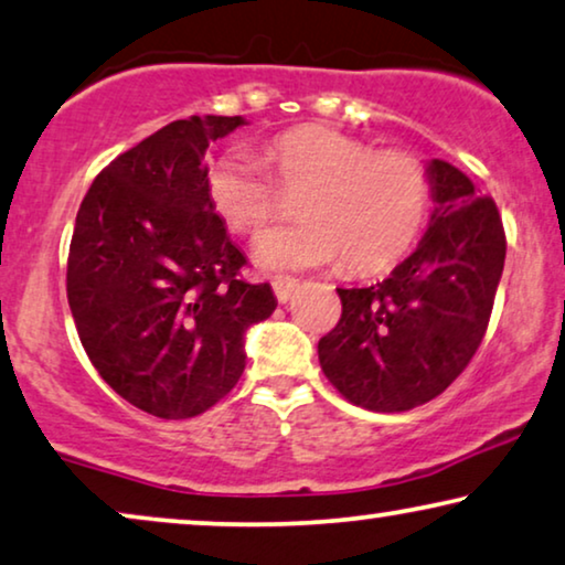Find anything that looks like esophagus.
Listing matches in <instances>:
<instances>
[{
    "label": "esophagus",
    "mask_w": 565,
    "mask_h": 565,
    "mask_svg": "<svg viewBox=\"0 0 565 565\" xmlns=\"http://www.w3.org/2000/svg\"><path fill=\"white\" fill-rule=\"evenodd\" d=\"M271 286H274V294H276V299L279 301H289L291 297H294V291L299 289V281L297 279H291V276H274L271 279Z\"/></svg>",
    "instance_id": "34e87169"
}]
</instances>
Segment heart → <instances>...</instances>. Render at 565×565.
<instances>
[{"label": "heart", "mask_w": 565, "mask_h": 565, "mask_svg": "<svg viewBox=\"0 0 565 565\" xmlns=\"http://www.w3.org/2000/svg\"><path fill=\"white\" fill-rule=\"evenodd\" d=\"M266 163L284 192H305L299 217L256 245L264 268L332 266L359 274L392 266L417 241L433 184L423 161L404 150H373L328 125L291 127L266 146ZM256 158L233 150L212 163L206 192L230 230L258 235L279 212V189Z\"/></svg>", "instance_id": "obj_1"}]
</instances>
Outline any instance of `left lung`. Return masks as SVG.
I'll use <instances>...</instances> for the list:
<instances>
[{"label": "left lung", "mask_w": 565, "mask_h": 565, "mask_svg": "<svg viewBox=\"0 0 565 565\" xmlns=\"http://www.w3.org/2000/svg\"><path fill=\"white\" fill-rule=\"evenodd\" d=\"M433 214L412 256L388 279L338 289L340 322L317 343L330 384L371 412H407L460 376L487 332L507 237L491 196L433 158Z\"/></svg>", "instance_id": "obj_1"}]
</instances>
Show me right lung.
I'll use <instances>...</instances> for the list:
<instances>
[{
  "label": "right lung",
  "instance_id": "add662e5",
  "mask_svg": "<svg viewBox=\"0 0 565 565\" xmlns=\"http://www.w3.org/2000/svg\"><path fill=\"white\" fill-rule=\"evenodd\" d=\"M243 117H189L117 156L78 206L66 291L99 376L148 415H202L237 384L245 332L274 315L268 284L206 192L204 153Z\"/></svg>",
  "mask_w": 565,
  "mask_h": 565
}]
</instances>
